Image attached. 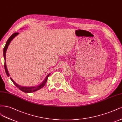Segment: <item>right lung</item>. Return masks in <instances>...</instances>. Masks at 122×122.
<instances>
[{
    "mask_svg": "<svg viewBox=\"0 0 122 122\" xmlns=\"http://www.w3.org/2000/svg\"><path fill=\"white\" fill-rule=\"evenodd\" d=\"M19 34V33H14V34H13L12 35H11V36L10 37V38L8 39V40L6 42V44L4 47L3 48V57L4 58H5V72L6 73V75L7 76H10V74L8 72V70H7V67H6V58H5V56H6V50L7 49V48H8V46H9L10 42H11V41H12L13 39L17 36V35ZM50 74H49L48 76H47L46 78H45V80H44L41 84L40 85L37 86H35V87H22V86H20L19 85H18L17 83H15V82L14 81V80L11 78V77H10V79L11 80V81H13V82L14 83V84L16 86V87L19 88L20 90H21V91L24 92L25 93H31V92H33L37 91V90H38L41 89V88H42L45 85L46 82L47 81V80H48V78Z\"/></svg>",
    "mask_w": 122,
    "mask_h": 122,
    "instance_id": "add662e5",
    "label": "right lung"
}]
</instances>
